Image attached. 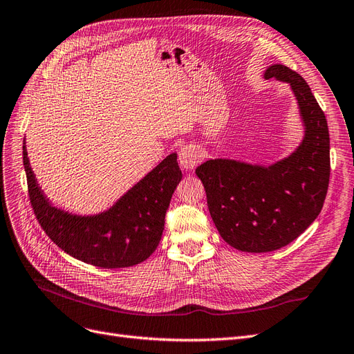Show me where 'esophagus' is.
I'll list each match as a JSON object with an SVG mask.
<instances>
[{"label":"esophagus","instance_id":"esophagus-1","mask_svg":"<svg viewBox=\"0 0 354 354\" xmlns=\"http://www.w3.org/2000/svg\"><path fill=\"white\" fill-rule=\"evenodd\" d=\"M203 158H205V153H203V151L199 146L194 143L183 146L178 152L180 165L185 169H194Z\"/></svg>","mask_w":354,"mask_h":354}]
</instances>
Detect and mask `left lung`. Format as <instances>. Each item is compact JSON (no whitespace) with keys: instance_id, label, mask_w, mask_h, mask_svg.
Returning <instances> with one entry per match:
<instances>
[{"instance_id":"1","label":"left lung","mask_w":354,"mask_h":354,"mask_svg":"<svg viewBox=\"0 0 354 354\" xmlns=\"http://www.w3.org/2000/svg\"><path fill=\"white\" fill-rule=\"evenodd\" d=\"M264 78L291 85L303 142L269 167L218 158L196 168L218 233L243 252H270L297 239L319 216L329 185L328 124L312 90L283 65L267 68Z\"/></svg>"}]
</instances>
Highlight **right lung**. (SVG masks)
Instances as JSON below:
<instances>
[{"mask_svg": "<svg viewBox=\"0 0 354 354\" xmlns=\"http://www.w3.org/2000/svg\"><path fill=\"white\" fill-rule=\"evenodd\" d=\"M30 205L41 227L59 248L87 264L121 269L145 261L162 238L165 214L181 169L168 155L113 205L94 216H77L53 207L37 183L24 143Z\"/></svg>", "mask_w": 354, "mask_h": 354, "instance_id": "obj_1", "label": "right lung"}]
</instances>
